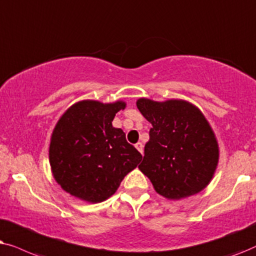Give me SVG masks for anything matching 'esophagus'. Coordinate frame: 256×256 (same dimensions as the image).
Returning a JSON list of instances; mask_svg holds the SVG:
<instances>
[{
	"label": "esophagus",
	"instance_id": "1",
	"mask_svg": "<svg viewBox=\"0 0 256 256\" xmlns=\"http://www.w3.org/2000/svg\"><path fill=\"white\" fill-rule=\"evenodd\" d=\"M134 146H136V148H137V150H138V151H139V152H140V153H142V150H144V146H142V142H137V144H136Z\"/></svg>",
	"mask_w": 256,
	"mask_h": 256
}]
</instances>
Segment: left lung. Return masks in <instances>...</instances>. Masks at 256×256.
Masks as SVG:
<instances>
[{
	"mask_svg": "<svg viewBox=\"0 0 256 256\" xmlns=\"http://www.w3.org/2000/svg\"><path fill=\"white\" fill-rule=\"evenodd\" d=\"M137 108L152 124L139 170L156 192L179 200L205 188L216 170L219 145L202 112L182 100L140 98Z\"/></svg>",
	"mask_w": 256,
	"mask_h": 256,
	"instance_id": "8db88e82",
	"label": "left lung"
}]
</instances>
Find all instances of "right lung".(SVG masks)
I'll return each mask as SVG.
<instances>
[{
    "label": "right lung",
    "instance_id": "obj_1",
    "mask_svg": "<svg viewBox=\"0 0 256 256\" xmlns=\"http://www.w3.org/2000/svg\"><path fill=\"white\" fill-rule=\"evenodd\" d=\"M126 104L82 100L60 118L51 136L49 160L54 178L71 196L102 202L114 194L142 156L112 126Z\"/></svg>",
    "mask_w": 256,
    "mask_h": 256
}]
</instances>
